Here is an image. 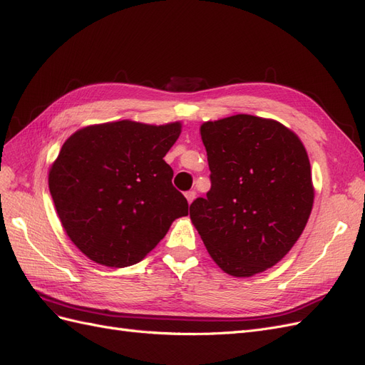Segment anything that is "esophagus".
<instances>
[{
  "label": "esophagus",
  "instance_id": "1",
  "mask_svg": "<svg viewBox=\"0 0 365 365\" xmlns=\"http://www.w3.org/2000/svg\"><path fill=\"white\" fill-rule=\"evenodd\" d=\"M195 196H196L195 190H189L185 193V197H187V201H189V204H192V201L195 200Z\"/></svg>",
  "mask_w": 365,
  "mask_h": 365
}]
</instances>
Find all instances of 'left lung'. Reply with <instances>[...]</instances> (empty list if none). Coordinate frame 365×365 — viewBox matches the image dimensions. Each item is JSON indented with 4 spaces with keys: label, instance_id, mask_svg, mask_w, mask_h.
Returning <instances> with one entry per match:
<instances>
[{
    "label": "left lung",
    "instance_id": "obj_1",
    "mask_svg": "<svg viewBox=\"0 0 365 365\" xmlns=\"http://www.w3.org/2000/svg\"><path fill=\"white\" fill-rule=\"evenodd\" d=\"M212 187L190 205L210 256L227 274L274 267L300 237L314 187L303 143L279 121L237 114L201 126Z\"/></svg>",
    "mask_w": 365,
    "mask_h": 365
}]
</instances>
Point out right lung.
Returning a JSON list of instances; mask_svg holds the SVG:
<instances>
[{
    "mask_svg": "<svg viewBox=\"0 0 365 365\" xmlns=\"http://www.w3.org/2000/svg\"><path fill=\"white\" fill-rule=\"evenodd\" d=\"M180 123L152 126L121 120L77 130L59 152L48 187L73 244L96 263H138L189 204L163 158Z\"/></svg>",
    "mask_w": 365,
    "mask_h": 365,
    "instance_id": "add662e5",
    "label": "right lung"
}]
</instances>
